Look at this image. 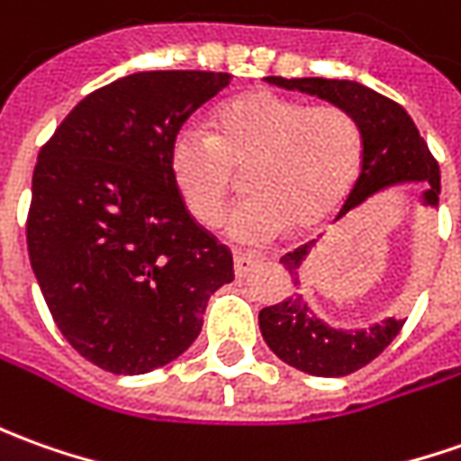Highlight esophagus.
Wrapping results in <instances>:
<instances>
[{"label":"esophagus","instance_id":"34e87169","mask_svg":"<svg viewBox=\"0 0 461 461\" xmlns=\"http://www.w3.org/2000/svg\"><path fill=\"white\" fill-rule=\"evenodd\" d=\"M259 262H262L259 257L237 252V255H234V272H237V277H247V275L255 270Z\"/></svg>","mask_w":461,"mask_h":461}]
</instances>
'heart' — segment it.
I'll use <instances>...</instances> for the list:
<instances>
[{
  "mask_svg": "<svg viewBox=\"0 0 461 461\" xmlns=\"http://www.w3.org/2000/svg\"><path fill=\"white\" fill-rule=\"evenodd\" d=\"M212 133L178 128L168 143V176L202 227H217L244 171L249 199L230 217L231 240L270 242L310 230L348 196L363 164V131L340 105H308L275 90L224 100L209 118Z\"/></svg>",
  "mask_w": 461,
  "mask_h": 461,
  "instance_id": "b5f03b06",
  "label": "heart"
}]
</instances>
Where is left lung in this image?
I'll list each match as a JSON object with an SVG mask.
<instances>
[{"label":"left lung","mask_w":461,"mask_h":461,"mask_svg":"<svg viewBox=\"0 0 461 461\" xmlns=\"http://www.w3.org/2000/svg\"><path fill=\"white\" fill-rule=\"evenodd\" d=\"M267 83L287 87V90L297 87L300 93H310L333 105H340L361 125V174L356 178L343 209L338 212V219L363 204L375 191L406 184V181H421L427 186L424 204H439V164L429 151L427 140L419 136V128L411 121V115L403 111L399 103L353 80L267 77ZM310 244L297 247L295 252H287L280 259L285 270L295 277V283L297 270L308 255ZM403 322L406 321L402 318L399 321L388 318L368 330H356V333L333 330L310 312L308 303H303L300 295L285 297L283 303L259 310V330L272 353L297 371L325 375V378L348 375L368 366L399 336Z\"/></svg>","instance_id":"1"}]
</instances>
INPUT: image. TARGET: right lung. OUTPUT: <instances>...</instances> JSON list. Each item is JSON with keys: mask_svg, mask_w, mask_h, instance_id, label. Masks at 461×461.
Returning a JSON list of instances; mask_svg holds the SVG:
<instances>
[{"mask_svg": "<svg viewBox=\"0 0 461 461\" xmlns=\"http://www.w3.org/2000/svg\"><path fill=\"white\" fill-rule=\"evenodd\" d=\"M230 73L153 70L93 90L40 149L27 252L59 333L103 371L149 374L202 333L230 247L168 176V143Z\"/></svg>", "mask_w": 461, "mask_h": 461, "instance_id": "1", "label": "right lung"}]
</instances>
